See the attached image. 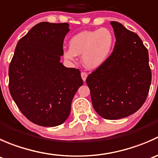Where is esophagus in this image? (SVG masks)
Segmentation results:
<instances>
[{
	"instance_id": "1",
	"label": "esophagus",
	"mask_w": 158,
	"mask_h": 158,
	"mask_svg": "<svg viewBox=\"0 0 158 158\" xmlns=\"http://www.w3.org/2000/svg\"><path fill=\"white\" fill-rule=\"evenodd\" d=\"M81 76H82V80H83L84 82H85V80H86V78H87V73H83V72H82V73H81Z\"/></svg>"
}]
</instances>
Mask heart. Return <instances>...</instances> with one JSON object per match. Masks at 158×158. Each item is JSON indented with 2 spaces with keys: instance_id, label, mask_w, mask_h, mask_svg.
<instances>
[{
  "instance_id": "heart-1",
  "label": "heart",
  "mask_w": 158,
  "mask_h": 158,
  "mask_svg": "<svg viewBox=\"0 0 158 158\" xmlns=\"http://www.w3.org/2000/svg\"><path fill=\"white\" fill-rule=\"evenodd\" d=\"M114 38L108 28L84 30L75 35L69 41V49L64 51V58L73 62L82 54V63L89 69L104 64L112 52Z\"/></svg>"
}]
</instances>
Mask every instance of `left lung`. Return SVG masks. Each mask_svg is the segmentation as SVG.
<instances>
[{
  "instance_id": "obj_1",
  "label": "left lung",
  "mask_w": 158,
  "mask_h": 158,
  "mask_svg": "<svg viewBox=\"0 0 158 158\" xmlns=\"http://www.w3.org/2000/svg\"><path fill=\"white\" fill-rule=\"evenodd\" d=\"M115 36L107 61L89 75L92 106L101 117L117 120L136 112L147 98L151 71L141 38L122 23L111 21Z\"/></svg>"
}]
</instances>
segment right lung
<instances>
[{
  "label": "right lung",
  "mask_w": 158,
  "mask_h": 158,
  "mask_svg": "<svg viewBox=\"0 0 158 158\" xmlns=\"http://www.w3.org/2000/svg\"><path fill=\"white\" fill-rule=\"evenodd\" d=\"M67 23L42 22L18 41L9 66V89L25 117L54 127L66 122L75 94L83 81L78 69L60 62Z\"/></svg>",
  "instance_id": "obj_1"
}]
</instances>
